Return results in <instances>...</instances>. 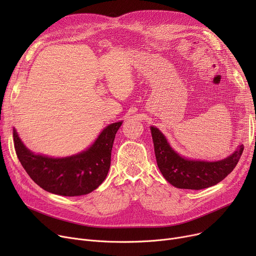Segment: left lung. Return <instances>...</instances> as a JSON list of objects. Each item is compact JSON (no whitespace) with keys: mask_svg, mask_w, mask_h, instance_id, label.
<instances>
[{"mask_svg":"<svg viewBox=\"0 0 256 256\" xmlns=\"http://www.w3.org/2000/svg\"><path fill=\"white\" fill-rule=\"evenodd\" d=\"M150 130L158 167L165 180L178 189L201 190L217 184L234 169L244 150L242 144L232 156L216 162L189 160L171 148L160 130Z\"/></svg>","mask_w":256,"mask_h":256,"instance_id":"obj_1","label":"left lung"}]
</instances>
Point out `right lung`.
Wrapping results in <instances>:
<instances>
[{
    "label": "right lung",
    "instance_id": "obj_1",
    "mask_svg": "<svg viewBox=\"0 0 256 256\" xmlns=\"http://www.w3.org/2000/svg\"><path fill=\"white\" fill-rule=\"evenodd\" d=\"M122 121L108 126L88 150L67 158L35 154L24 145L13 128L20 162L29 176L44 190L62 196L86 195L104 180L111 165L115 135Z\"/></svg>",
    "mask_w": 256,
    "mask_h": 256
}]
</instances>
